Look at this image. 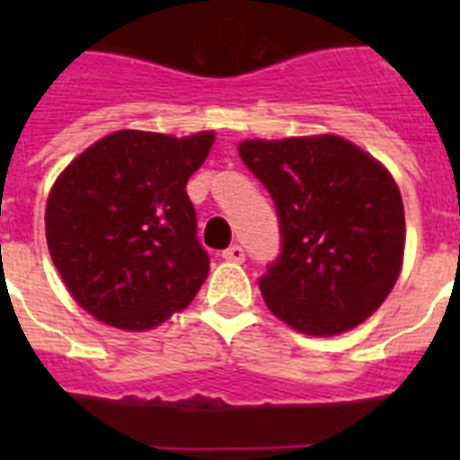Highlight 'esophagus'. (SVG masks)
<instances>
[{
    "mask_svg": "<svg viewBox=\"0 0 460 460\" xmlns=\"http://www.w3.org/2000/svg\"><path fill=\"white\" fill-rule=\"evenodd\" d=\"M222 258L226 260V262H243L245 251L241 245H231V248H226V251L222 252Z\"/></svg>",
    "mask_w": 460,
    "mask_h": 460,
    "instance_id": "1",
    "label": "esophagus"
}]
</instances>
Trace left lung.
Returning <instances> with one entry per match:
<instances>
[{
	"instance_id": "8db88e82",
	"label": "left lung",
	"mask_w": 460,
	"mask_h": 460,
	"mask_svg": "<svg viewBox=\"0 0 460 460\" xmlns=\"http://www.w3.org/2000/svg\"><path fill=\"white\" fill-rule=\"evenodd\" d=\"M238 155L279 215L281 255L260 277L272 314L307 336L367 320L403 267L406 217L389 169L334 133L241 140Z\"/></svg>"
}]
</instances>
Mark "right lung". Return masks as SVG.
I'll use <instances>...</instances> for the list:
<instances>
[{
  "label": "right lung",
  "instance_id": "obj_1",
  "mask_svg": "<svg viewBox=\"0 0 460 460\" xmlns=\"http://www.w3.org/2000/svg\"><path fill=\"white\" fill-rule=\"evenodd\" d=\"M215 131L176 138L124 128L85 147L57 176L47 248L64 287L95 320L146 332L181 313L209 274L186 183Z\"/></svg>",
  "mask_w": 460,
  "mask_h": 460
}]
</instances>
